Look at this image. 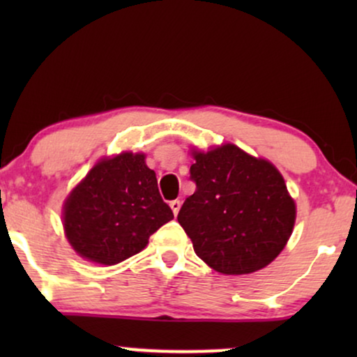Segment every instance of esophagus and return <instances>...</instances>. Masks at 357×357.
<instances>
[{
  "label": "esophagus",
  "mask_w": 357,
  "mask_h": 357,
  "mask_svg": "<svg viewBox=\"0 0 357 357\" xmlns=\"http://www.w3.org/2000/svg\"><path fill=\"white\" fill-rule=\"evenodd\" d=\"M180 206H182V203H180V199H172V202H170V208H172V211H174L175 216H177V214H178Z\"/></svg>",
  "instance_id": "34e87169"
}]
</instances>
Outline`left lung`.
Wrapping results in <instances>:
<instances>
[{"mask_svg": "<svg viewBox=\"0 0 357 357\" xmlns=\"http://www.w3.org/2000/svg\"><path fill=\"white\" fill-rule=\"evenodd\" d=\"M197 183L178 211L195 253L222 275H248L275 260L289 241L296 203L275 165L222 144L193 151Z\"/></svg>", "mask_w": 357, "mask_h": 357, "instance_id": "8db88e82", "label": "left lung"}]
</instances>
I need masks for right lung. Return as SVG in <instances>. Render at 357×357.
<instances>
[{"mask_svg": "<svg viewBox=\"0 0 357 357\" xmlns=\"http://www.w3.org/2000/svg\"><path fill=\"white\" fill-rule=\"evenodd\" d=\"M174 213L164 203L144 154L102 159L70 193L63 209L68 242L86 260L116 265L148 245Z\"/></svg>", "mask_w": 357, "mask_h": 357, "instance_id": "1", "label": "right lung"}]
</instances>
